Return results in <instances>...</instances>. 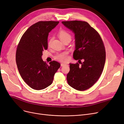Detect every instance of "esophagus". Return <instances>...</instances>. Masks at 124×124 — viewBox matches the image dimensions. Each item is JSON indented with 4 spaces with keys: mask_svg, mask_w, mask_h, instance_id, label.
Returning a JSON list of instances; mask_svg holds the SVG:
<instances>
[{
    "mask_svg": "<svg viewBox=\"0 0 124 124\" xmlns=\"http://www.w3.org/2000/svg\"><path fill=\"white\" fill-rule=\"evenodd\" d=\"M67 64H65V63H61V66H65V65H66Z\"/></svg>",
    "mask_w": 124,
    "mask_h": 124,
    "instance_id": "obj_1",
    "label": "esophagus"
}]
</instances>
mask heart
<instances>
[{
	"mask_svg": "<svg viewBox=\"0 0 124 124\" xmlns=\"http://www.w3.org/2000/svg\"><path fill=\"white\" fill-rule=\"evenodd\" d=\"M58 36L59 37L60 39L62 41H64V40L70 39L71 40V35L68 33L67 31L64 30H61L59 32ZM52 39H50L48 41V45H49L51 43ZM55 59L57 60H59L61 62H67L69 60V57L68 56V53L67 52H64L62 53H60L57 54L54 57Z\"/></svg>",
	"mask_w": 124,
	"mask_h": 124,
	"instance_id": "obj_1",
	"label": "heart"
}]
</instances>
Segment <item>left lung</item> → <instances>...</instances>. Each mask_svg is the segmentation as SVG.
<instances>
[{
  "instance_id": "obj_1",
  "label": "left lung",
  "mask_w": 124,
  "mask_h": 124,
  "mask_svg": "<svg viewBox=\"0 0 124 124\" xmlns=\"http://www.w3.org/2000/svg\"><path fill=\"white\" fill-rule=\"evenodd\" d=\"M62 23L75 34L76 49L73 57L81 64L70 63L68 84L77 90H87L98 80L104 69L106 52L102 39L87 22L75 20ZM81 60L84 62H81Z\"/></svg>"
}]
</instances>
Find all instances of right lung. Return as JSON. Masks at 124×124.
I'll list each match as a JSON object with an SVG mask.
<instances>
[{"mask_svg": "<svg viewBox=\"0 0 124 124\" xmlns=\"http://www.w3.org/2000/svg\"><path fill=\"white\" fill-rule=\"evenodd\" d=\"M59 21H39L31 26L22 35L17 46L16 61L23 81L31 88L41 90L52 84L55 73L60 67L53 61L47 64L42 59L47 49L48 34Z\"/></svg>", "mask_w": 124, "mask_h": 124, "instance_id": "right-lung-1", "label": "right lung"}]
</instances>
